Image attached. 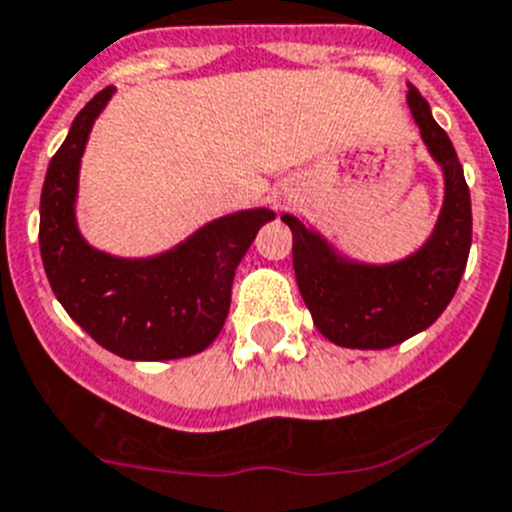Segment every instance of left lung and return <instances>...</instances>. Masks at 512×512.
<instances>
[{
	"label": "left lung",
	"instance_id": "left-lung-1",
	"mask_svg": "<svg viewBox=\"0 0 512 512\" xmlns=\"http://www.w3.org/2000/svg\"><path fill=\"white\" fill-rule=\"evenodd\" d=\"M408 107L428 153L444 168L446 196L439 224L416 255L393 265L344 262L296 216L293 267L313 324L329 342L349 349H388L428 329L457 293L472 245V201L449 135L431 117L428 101L408 89Z\"/></svg>",
	"mask_w": 512,
	"mask_h": 512
}]
</instances>
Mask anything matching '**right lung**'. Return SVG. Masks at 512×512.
I'll return each instance as SVG.
<instances>
[{"label": "right lung", "mask_w": 512, "mask_h": 512, "mask_svg": "<svg viewBox=\"0 0 512 512\" xmlns=\"http://www.w3.org/2000/svg\"><path fill=\"white\" fill-rule=\"evenodd\" d=\"M112 94L114 86H107L76 114L45 173L40 196L45 275L68 316L109 352L150 362L191 357L222 331L234 270L275 214L250 209L222 216L176 250L150 260H122L86 245L73 216L78 165L91 124Z\"/></svg>", "instance_id": "obj_1"}]
</instances>
